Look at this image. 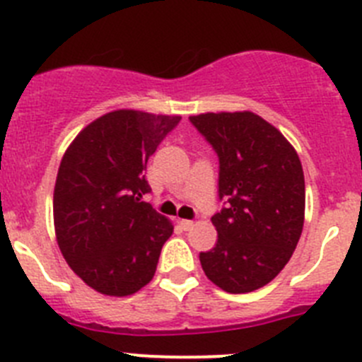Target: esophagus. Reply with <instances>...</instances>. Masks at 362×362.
Listing matches in <instances>:
<instances>
[{"label":"esophagus","instance_id":"esophagus-1","mask_svg":"<svg viewBox=\"0 0 362 362\" xmlns=\"http://www.w3.org/2000/svg\"><path fill=\"white\" fill-rule=\"evenodd\" d=\"M178 223H180L182 229H184V230H189V229H191V227L194 226V223L191 220H180V221H178Z\"/></svg>","mask_w":362,"mask_h":362}]
</instances>
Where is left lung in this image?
Instances as JSON below:
<instances>
[{
    "label": "left lung",
    "mask_w": 362,
    "mask_h": 362,
    "mask_svg": "<svg viewBox=\"0 0 362 362\" xmlns=\"http://www.w3.org/2000/svg\"><path fill=\"white\" fill-rule=\"evenodd\" d=\"M189 119L218 153V193L227 200L211 218L218 242L200 252L202 269L229 294L258 291L281 272L301 236V160L278 128L247 110Z\"/></svg>",
    "instance_id": "left-lung-1"
}]
</instances>
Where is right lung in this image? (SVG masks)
Segmentation results:
<instances>
[{"mask_svg":"<svg viewBox=\"0 0 362 362\" xmlns=\"http://www.w3.org/2000/svg\"><path fill=\"white\" fill-rule=\"evenodd\" d=\"M178 115L115 110L83 128L61 158L54 229L70 269L93 291L124 298L148 285L173 221L142 200L148 158Z\"/></svg>","mask_w":362,"mask_h":362,"instance_id":"add662e5","label":"right lung"}]
</instances>
